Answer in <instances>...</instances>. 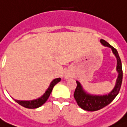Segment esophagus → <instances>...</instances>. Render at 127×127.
<instances>
[{"mask_svg": "<svg viewBox=\"0 0 127 127\" xmlns=\"http://www.w3.org/2000/svg\"><path fill=\"white\" fill-rule=\"evenodd\" d=\"M65 78H68V76H66Z\"/></svg>", "mask_w": 127, "mask_h": 127, "instance_id": "esophagus-1", "label": "esophagus"}]
</instances>
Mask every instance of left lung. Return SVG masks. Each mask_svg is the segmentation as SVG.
I'll use <instances>...</instances> for the list:
<instances>
[{
  "instance_id": "1",
  "label": "left lung",
  "mask_w": 127,
  "mask_h": 127,
  "mask_svg": "<svg viewBox=\"0 0 127 127\" xmlns=\"http://www.w3.org/2000/svg\"><path fill=\"white\" fill-rule=\"evenodd\" d=\"M100 42L105 47L111 48L112 50L113 53L117 59L116 70L118 72V76L117 78L116 83L112 90L107 94L105 95H92L88 94L86 91H85L81 84L76 80L77 86L74 94V99L80 107H81L84 110L88 111L99 110L109 104L119 94L122 84V64L118 52L116 49H115L110 44H109L103 39H101Z\"/></svg>"
}]
</instances>
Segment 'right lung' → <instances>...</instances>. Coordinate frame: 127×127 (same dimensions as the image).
Segmentation results:
<instances>
[{
	"label": "right lung",
	"instance_id": "obj_1",
	"mask_svg": "<svg viewBox=\"0 0 127 127\" xmlns=\"http://www.w3.org/2000/svg\"><path fill=\"white\" fill-rule=\"evenodd\" d=\"M61 78H55L54 79L53 81L51 82L49 86L47 89V90L45 91V92L44 93V94L43 95L39 97V98L36 99H33V100H29V101H22V100H16L14 99L15 101L17 102L18 104H20L22 106L28 109H35L38 108L39 107L45 103L47 101V100L49 98L51 93L53 87L55 86L58 82H59L61 81Z\"/></svg>",
	"mask_w": 127,
	"mask_h": 127
}]
</instances>
